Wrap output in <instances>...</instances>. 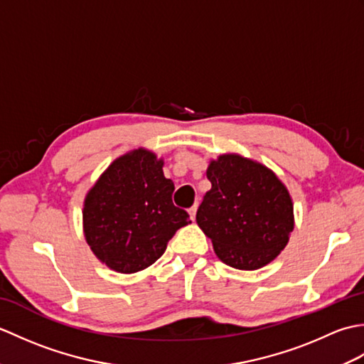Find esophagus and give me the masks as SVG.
I'll list each match as a JSON object with an SVG mask.
<instances>
[{"instance_id": "1", "label": "esophagus", "mask_w": 364, "mask_h": 364, "mask_svg": "<svg viewBox=\"0 0 364 364\" xmlns=\"http://www.w3.org/2000/svg\"><path fill=\"white\" fill-rule=\"evenodd\" d=\"M197 205H194V206H192V208H189V215H191V219L192 220H194L196 219V214H197Z\"/></svg>"}]
</instances>
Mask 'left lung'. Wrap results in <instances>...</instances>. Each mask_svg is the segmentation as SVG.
<instances>
[{
    "label": "left lung",
    "mask_w": 364,
    "mask_h": 364,
    "mask_svg": "<svg viewBox=\"0 0 364 364\" xmlns=\"http://www.w3.org/2000/svg\"><path fill=\"white\" fill-rule=\"evenodd\" d=\"M211 189L197 211V225L227 266L257 270L274 261L294 230L288 188L261 162L237 153L211 159Z\"/></svg>",
    "instance_id": "left-lung-1"
}]
</instances>
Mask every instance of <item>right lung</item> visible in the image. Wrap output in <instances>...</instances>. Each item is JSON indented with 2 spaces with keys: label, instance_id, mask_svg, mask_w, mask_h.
I'll list each match as a JSON object with an SVG mask.
<instances>
[{
  "label": "right lung",
  "instance_id": "obj_1",
  "mask_svg": "<svg viewBox=\"0 0 364 364\" xmlns=\"http://www.w3.org/2000/svg\"><path fill=\"white\" fill-rule=\"evenodd\" d=\"M164 159L139 146L114 159L82 203V231L92 253L119 274H136L166 252L189 214L172 202Z\"/></svg>",
  "mask_w": 364,
  "mask_h": 364
}]
</instances>
